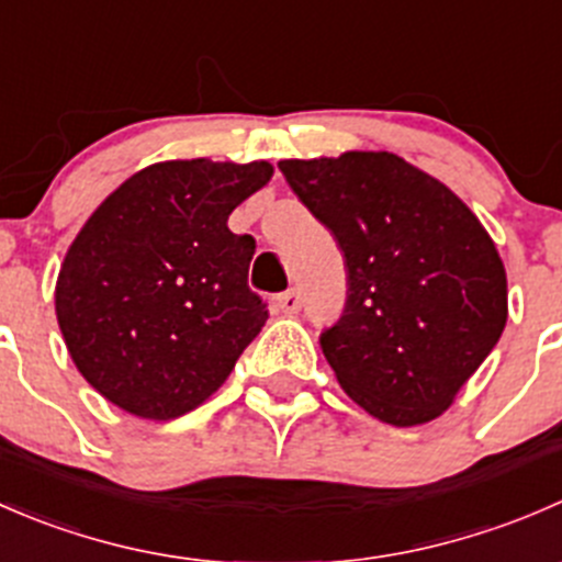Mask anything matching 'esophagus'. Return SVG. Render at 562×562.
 <instances>
[{
	"label": "esophagus",
	"instance_id": "esophagus-1",
	"mask_svg": "<svg viewBox=\"0 0 562 562\" xmlns=\"http://www.w3.org/2000/svg\"><path fill=\"white\" fill-rule=\"evenodd\" d=\"M274 304H277V310H280V313L293 315V313H299V310H302V293H299L296 288H291V291L280 293V296L274 299Z\"/></svg>",
	"mask_w": 562,
	"mask_h": 562
}]
</instances>
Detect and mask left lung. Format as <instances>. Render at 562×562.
I'll return each instance as SVG.
<instances>
[{
  "label": "left lung",
  "mask_w": 562,
  "mask_h": 562,
  "mask_svg": "<svg viewBox=\"0 0 562 562\" xmlns=\"http://www.w3.org/2000/svg\"><path fill=\"white\" fill-rule=\"evenodd\" d=\"M280 171L345 255V310L321 331L339 386L394 427L438 418L506 328V269L484 225L389 151Z\"/></svg>",
  "instance_id": "1"
}]
</instances>
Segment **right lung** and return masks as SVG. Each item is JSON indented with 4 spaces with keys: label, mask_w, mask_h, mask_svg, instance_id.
I'll return each instance as SVG.
<instances>
[{
    "label": "right lung",
    "mask_w": 562,
    "mask_h": 562,
    "mask_svg": "<svg viewBox=\"0 0 562 562\" xmlns=\"http://www.w3.org/2000/svg\"><path fill=\"white\" fill-rule=\"evenodd\" d=\"M269 162H157L100 203L67 249L56 317L81 375L140 418L181 416L225 383L269 317L247 285L255 239L228 217Z\"/></svg>",
    "instance_id": "right-lung-1"
}]
</instances>
